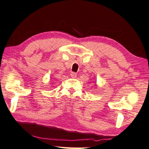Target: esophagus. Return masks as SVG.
Wrapping results in <instances>:
<instances>
[{
  "instance_id": "34e87169",
  "label": "esophagus",
  "mask_w": 149,
  "mask_h": 149,
  "mask_svg": "<svg viewBox=\"0 0 149 149\" xmlns=\"http://www.w3.org/2000/svg\"><path fill=\"white\" fill-rule=\"evenodd\" d=\"M70 76H71V78H76L77 74H76V73H75V72H71L70 73Z\"/></svg>"
}]
</instances>
